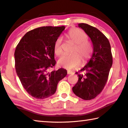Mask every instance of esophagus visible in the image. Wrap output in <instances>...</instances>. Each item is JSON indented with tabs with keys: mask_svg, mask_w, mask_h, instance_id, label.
<instances>
[{
	"mask_svg": "<svg viewBox=\"0 0 128 128\" xmlns=\"http://www.w3.org/2000/svg\"><path fill=\"white\" fill-rule=\"evenodd\" d=\"M67 74H73V73L72 72H70V71H68V72H67Z\"/></svg>",
	"mask_w": 128,
	"mask_h": 128,
	"instance_id": "34e87169",
	"label": "esophagus"
}]
</instances>
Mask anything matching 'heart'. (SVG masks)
Masks as SVG:
<instances>
[{
	"label": "heart",
	"mask_w": 128,
	"mask_h": 128,
	"mask_svg": "<svg viewBox=\"0 0 128 128\" xmlns=\"http://www.w3.org/2000/svg\"><path fill=\"white\" fill-rule=\"evenodd\" d=\"M66 36L68 40L74 45L70 56L62 55L58 61V66L62 68L72 70L80 64L81 60L83 64L86 62L94 51L92 44L87 40V34L82 30L77 28H72L68 32ZM62 40L58 38L54 46L55 54L59 56L62 52Z\"/></svg>",
	"instance_id": "1"
}]
</instances>
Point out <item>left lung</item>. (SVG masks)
<instances>
[{
	"mask_svg": "<svg viewBox=\"0 0 128 128\" xmlns=\"http://www.w3.org/2000/svg\"><path fill=\"white\" fill-rule=\"evenodd\" d=\"M92 41L94 51L87 64L81 69L84 73L78 75V80L72 88L76 96L85 100L94 99L105 86L112 64L111 46L106 37L94 27L79 24Z\"/></svg>",
	"mask_w": 128,
	"mask_h": 128,
	"instance_id": "left-lung-1",
	"label": "left lung"
}]
</instances>
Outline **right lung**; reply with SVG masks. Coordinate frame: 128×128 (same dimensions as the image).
Masks as SVG:
<instances>
[{
	"label": "right lung",
	"instance_id": "obj_1",
	"mask_svg": "<svg viewBox=\"0 0 128 128\" xmlns=\"http://www.w3.org/2000/svg\"><path fill=\"white\" fill-rule=\"evenodd\" d=\"M65 26L41 27L26 34L14 52L17 76L27 92L38 99L54 94L58 83L66 76V69L48 72L55 66L54 46Z\"/></svg>",
	"mask_w": 128,
	"mask_h": 128
}]
</instances>
